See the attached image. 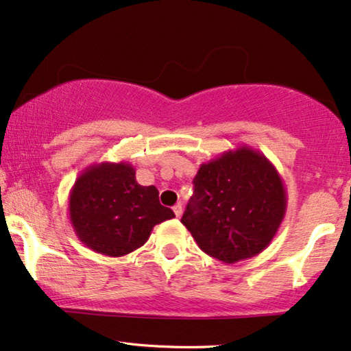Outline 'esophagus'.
<instances>
[{"mask_svg":"<svg viewBox=\"0 0 351 351\" xmlns=\"http://www.w3.org/2000/svg\"><path fill=\"white\" fill-rule=\"evenodd\" d=\"M172 210H174L176 217H180V215H182V204H176L174 208H172Z\"/></svg>","mask_w":351,"mask_h":351,"instance_id":"esophagus-1","label":"esophagus"}]
</instances>
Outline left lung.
<instances>
[{"label":"left lung","mask_w":351,"mask_h":351,"mask_svg":"<svg viewBox=\"0 0 351 351\" xmlns=\"http://www.w3.org/2000/svg\"><path fill=\"white\" fill-rule=\"evenodd\" d=\"M180 222L201 251L223 263L261 254L287 208L281 176L263 153L246 145L203 162Z\"/></svg>","instance_id":"1"}]
</instances>
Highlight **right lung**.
<instances>
[{
    "instance_id": "right-lung-1",
    "label": "right lung",
    "mask_w": 351,
    "mask_h": 351,
    "mask_svg": "<svg viewBox=\"0 0 351 351\" xmlns=\"http://www.w3.org/2000/svg\"><path fill=\"white\" fill-rule=\"evenodd\" d=\"M158 195L156 186L137 184L129 162L90 165L71 186L70 223L94 252L126 256L147 243L155 225L176 217Z\"/></svg>"
}]
</instances>
